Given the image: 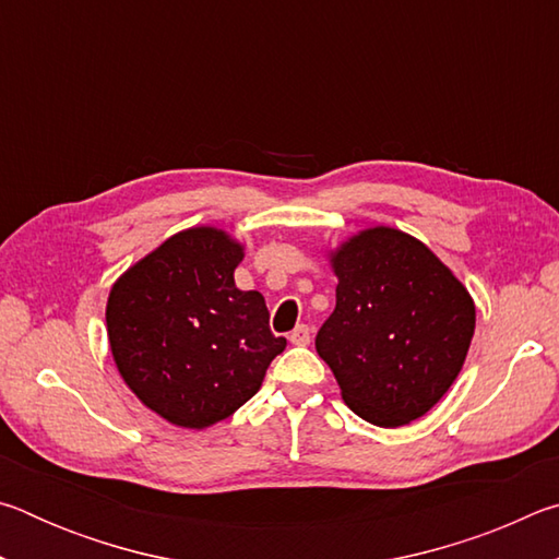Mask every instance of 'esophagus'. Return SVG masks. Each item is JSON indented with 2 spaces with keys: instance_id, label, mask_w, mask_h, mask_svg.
<instances>
[{
  "instance_id": "obj_1",
  "label": "esophagus",
  "mask_w": 559,
  "mask_h": 559,
  "mask_svg": "<svg viewBox=\"0 0 559 559\" xmlns=\"http://www.w3.org/2000/svg\"><path fill=\"white\" fill-rule=\"evenodd\" d=\"M288 340L293 345H308L310 343V328L308 325H298L293 333L288 335Z\"/></svg>"
}]
</instances>
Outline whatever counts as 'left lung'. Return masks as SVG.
I'll use <instances>...</instances> for the list:
<instances>
[{
    "instance_id": "left-lung-1",
    "label": "left lung",
    "mask_w": 559,
    "mask_h": 559,
    "mask_svg": "<svg viewBox=\"0 0 559 559\" xmlns=\"http://www.w3.org/2000/svg\"><path fill=\"white\" fill-rule=\"evenodd\" d=\"M335 310L316 349L345 404L365 421L396 429L427 414L466 362L476 306L427 243L372 226L328 253Z\"/></svg>"
}]
</instances>
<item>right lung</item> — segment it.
Listing matches in <instances>:
<instances>
[{
	"label": "right lung",
	"mask_w": 559,
	"mask_h": 559,
	"mask_svg": "<svg viewBox=\"0 0 559 559\" xmlns=\"http://www.w3.org/2000/svg\"><path fill=\"white\" fill-rule=\"evenodd\" d=\"M243 243L216 226H192L112 283L106 325L112 359L150 412L182 429H206L261 390L286 337L269 328L259 290H239Z\"/></svg>",
	"instance_id": "obj_1"
}]
</instances>
